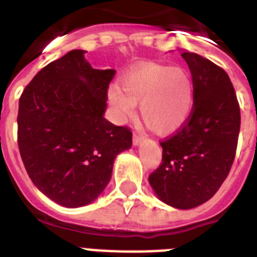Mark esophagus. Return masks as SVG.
Instances as JSON below:
<instances>
[{
    "instance_id": "34e87169",
    "label": "esophagus",
    "mask_w": 257,
    "mask_h": 257,
    "mask_svg": "<svg viewBox=\"0 0 257 257\" xmlns=\"http://www.w3.org/2000/svg\"><path fill=\"white\" fill-rule=\"evenodd\" d=\"M143 139H144V137L141 136V135H139L137 132L133 133V144H135V145L140 144L141 141H143Z\"/></svg>"
}]
</instances>
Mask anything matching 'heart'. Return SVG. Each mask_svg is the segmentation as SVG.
<instances>
[{
    "label": "heart",
    "instance_id": "b5f03b06",
    "mask_svg": "<svg viewBox=\"0 0 257 257\" xmlns=\"http://www.w3.org/2000/svg\"><path fill=\"white\" fill-rule=\"evenodd\" d=\"M109 100L121 118L132 117L140 104L144 122L157 135L176 132L188 121L195 102L191 74L181 66L141 64L112 86Z\"/></svg>",
    "mask_w": 257,
    "mask_h": 257
}]
</instances>
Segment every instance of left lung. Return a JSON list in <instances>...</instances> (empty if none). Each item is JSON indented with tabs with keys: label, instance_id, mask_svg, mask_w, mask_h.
<instances>
[{
	"label": "left lung",
	"instance_id": "1",
	"mask_svg": "<svg viewBox=\"0 0 257 257\" xmlns=\"http://www.w3.org/2000/svg\"><path fill=\"white\" fill-rule=\"evenodd\" d=\"M181 56L192 73L193 109L181 128L160 141L163 160L148 180L164 203L189 209L211 199L231 171L240 106L223 68L196 53Z\"/></svg>",
	"mask_w": 257,
	"mask_h": 257
}]
</instances>
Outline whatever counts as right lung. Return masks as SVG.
I'll return each instance as SVG.
<instances>
[{
	"instance_id": "obj_1",
	"label": "right lung",
	"mask_w": 257,
	"mask_h": 257,
	"mask_svg": "<svg viewBox=\"0 0 257 257\" xmlns=\"http://www.w3.org/2000/svg\"><path fill=\"white\" fill-rule=\"evenodd\" d=\"M84 50L42 68L24 89L17 143L30 180L60 205L92 203L108 185L113 161L132 147V131L104 117L116 72L93 69Z\"/></svg>"
}]
</instances>
